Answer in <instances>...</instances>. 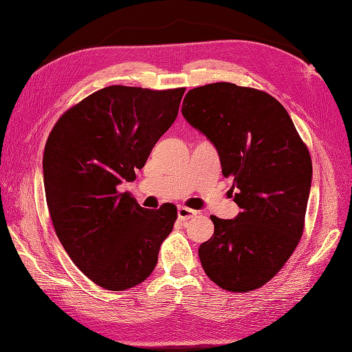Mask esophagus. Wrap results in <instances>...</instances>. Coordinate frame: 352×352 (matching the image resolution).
Wrapping results in <instances>:
<instances>
[{"instance_id":"34e87169","label":"esophagus","mask_w":352,"mask_h":352,"mask_svg":"<svg viewBox=\"0 0 352 352\" xmlns=\"http://www.w3.org/2000/svg\"><path fill=\"white\" fill-rule=\"evenodd\" d=\"M197 216V211L195 210H190L186 207H179L177 208V217L179 220H189Z\"/></svg>"}]
</instances>
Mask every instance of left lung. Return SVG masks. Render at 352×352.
Segmentation results:
<instances>
[{
  "label": "left lung",
  "mask_w": 352,
  "mask_h": 352,
  "mask_svg": "<svg viewBox=\"0 0 352 352\" xmlns=\"http://www.w3.org/2000/svg\"><path fill=\"white\" fill-rule=\"evenodd\" d=\"M182 114L214 144L241 208L232 220L210 216L214 233L198 250L202 269L226 291L258 289L302 236L313 176L308 148L283 105L264 91L204 85L186 94Z\"/></svg>",
  "instance_id": "8db88e82"
}]
</instances>
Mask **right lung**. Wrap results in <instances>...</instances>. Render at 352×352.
Listing matches in <instances>:
<instances>
[{
  "label": "right lung",
  "instance_id": "1",
  "mask_svg": "<svg viewBox=\"0 0 352 352\" xmlns=\"http://www.w3.org/2000/svg\"><path fill=\"white\" fill-rule=\"evenodd\" d=\"M185 88H102L57 120L44 151V186L57 236L76 267L107 291L142 283L177 210L142 208L117 190L135 180L176 120Z\"/></svg>",
  "mask_w": 352,
  "mask_h": 352
}]
</instances>
